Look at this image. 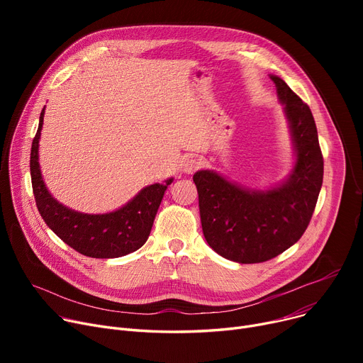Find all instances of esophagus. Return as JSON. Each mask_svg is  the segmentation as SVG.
Returning a JSON list of instances; mask_svg holds the SVG:
<instances>
[{"label": "esophagus", "mask_w": 363, "mask_h": 363, "mask_svg": "<svg viewBox=\"0 0 363 363\" xmlns=\"http://www.w3.org/2000/svg\"><path fill=\"white\" fill-rule=\"evenodd\" d=\"M200 160L199 159H196V157H189V159H186L185 162H184V164H182V167H184V172H186V174H193L194 170H197L199 167H200Z\"/></svg>", "instance_id": "1"}]
</instances>
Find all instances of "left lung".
<instances>
[{
  "instance_id": "obj_1",
  "label": "left lung",
  "mask_w": 363,
  "mask_h": 363,
  "mask_svg": "<svg viewBox=\"0 0 363 363\" xmlns=\"http://www.w3.org/2000/svg\"><path fill=\"white\" fill-rule=\"evenodd\" d=\"M285 106L297 152L293 174L279 188L247 191L211 170L193 177L203 234L212 249L238 263L271 260L297 242L312 219L323 179V157L309 106L271 76Z\"/></svg>"
}]
</instances>
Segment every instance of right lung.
<instances>
[{
	"label": "right lung",
	"mask_w": 363,
	"mask_h": 363,
	"mask_svg": "<svg viewBox=\"0 0 363 363\" xmlns=\"http://www.w3.org/2000/svg\"><path fill=\"white\" fill-rule=\"evenodd\" d=\"M43 121L44 108L30 148V178L38 212L45 223L73 250L88 257L111 259L138 250L150 235L159 206L172 179L145 186L135 199L116 212L85 215L70 211L50 196L41 177L38 143Z\"/></svg>",
	"instance_id": "obj_1"
}]
</instances>
